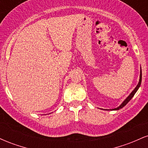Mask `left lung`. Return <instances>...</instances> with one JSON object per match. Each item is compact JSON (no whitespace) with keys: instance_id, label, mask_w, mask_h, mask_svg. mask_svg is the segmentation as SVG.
<instances>
[{"instance_id":"1","label":"left lung","mask_w":148,"mask_h":148,"mask_svg":"<svg viewBox=\"0 0 148 148\" xmlns=\"http://www.w3.org/2000/svg\"><path fill=\"white\" fill-rule=\"evenodd\" d=\"M141 80H142V71H141V68H140V79H139V82H138V85H137V86H136V87L135 88H134V90L132 91V92H131V94L130 95H129L128 97H127L126 98V99H125V101H124L121 104H120V106H119L118 107V108H113V109H111V110H112V111H115V110H119V109H120V108H123V107L125 106V105H126L127 103H128L129 101H130L131 99H132V98L134 96V95H135V93L136 92V91L138 90V88H139V87H140V84H141Z\"/></svg>"}]
</instances>
